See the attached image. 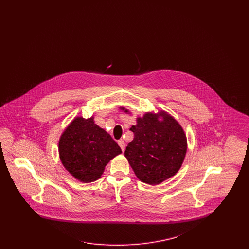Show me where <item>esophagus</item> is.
Here are the masks:
<instances>
[{
    "instance_id": "esophagus-1",
    "label": "esophagus",
    "mask_w": 249,
    "mask_h": 249,
    "mask_svg": "<svg viewBox=\"0 0 249 249\" xmlns=\"http://www.w3.org/2000/svg\"><path fill=\"white\" fill-rule=\"evenodd\" d=\"M119 146H120V148H121V150L124 152V150H125V142L123 141V140H119Z\"/></svg>"
}]
</instances>
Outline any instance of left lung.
Here are the masks:
<instances>
[{"label":"left lung","mask_w":249,"mask_h":249,"mask_svg":"<svg viewBox=\"0 0 249 249\" xmlns=\"http://www.w3.org/2000/svg\"><path fill=\"white\" fill-rule=\"evenodd\" d=\"M130 130L134 136L125 157L142 182L160 184L178 173L187 152V137L176 119L164 111L146 113Z\"/></svg>","instance_id":"obj_1"}]
</instances>
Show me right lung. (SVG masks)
Instances as JSON below:
<instances>
[{
	"label": "right lung",
	"mask_w": 249,
	"mask_h": 249,
	"mask_svg": "<svg viewBox=\"0 0 249 249\" xmlns=\"http://www.w3.org/2000/svg\"><path fill=\"white\" fill-rule=\"evenodd\" d=\"M59 152L62 164L73 178L90 183L101 178L107 163L121 149L110 134L95 124L93 117H77L60 136Z\"/></svg>",
	"instance_id": "obj_1"
}]
</instances>
